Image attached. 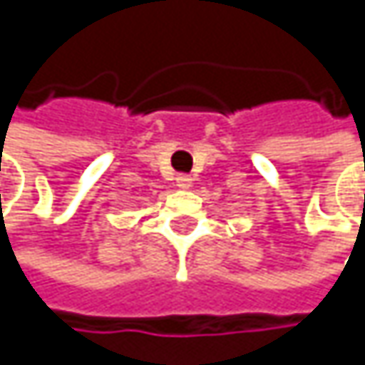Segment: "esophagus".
Masks as SVG:
<instances>
[{
  "mask_svg": "<svg viewBox=\"0 0 365 365\" xmlns=\"http://www.w3.org/2000/svg\"><path fill=\"white\" fill-rule=\"evenodd\" d=\"M175 182H178V187L187 190V187L192 185V178H190V175H178V178H175Z\"/></svg>",
  "mask_w": 365,
  "mask_h": 365,
  "instance_id": "esophagus-1",
  "label": "esophagus"
}]
</instances>
